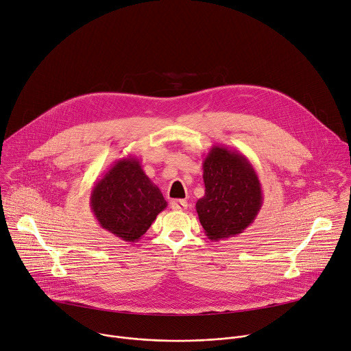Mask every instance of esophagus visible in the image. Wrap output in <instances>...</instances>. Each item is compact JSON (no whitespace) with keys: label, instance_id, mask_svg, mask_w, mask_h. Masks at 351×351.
<instances>
[{"label":"esophagus","instance_id":"obj_1","mask_svg":"<svg viewBox=\"0 0 351 351\" xmlns=\"http://www.w3.org/2000/svg\"><path fill=\"white\" fill-rule=\"evenodd\" d=\"M170 206H171L173 210H180L181 212V210H185L188 208V204L184 199H174V201H171Z\"/></svg>","mask_w":351,"mask_h":351}]
</instances>
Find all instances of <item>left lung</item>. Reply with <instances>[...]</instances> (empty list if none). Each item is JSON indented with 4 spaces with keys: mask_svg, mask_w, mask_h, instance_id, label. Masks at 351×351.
<instances>
[{
    "mask_svg": "<svg viewBox=\"0 0 351 351\" xmlns=\"http://www.w3.org/2000/svg\"><path fill=\"white\" fill-rule=\"evenodd\" d=\"M205 195L195 208L212 241L236 237L254 223L262 204L255 169L236 149L213 145L204 160Z\"/></svg>",
    "mask_w": 351,
    "mask_h": 351,
    "instance_id": "8db88e82",
    "label": "left lung"
}]
</instances>
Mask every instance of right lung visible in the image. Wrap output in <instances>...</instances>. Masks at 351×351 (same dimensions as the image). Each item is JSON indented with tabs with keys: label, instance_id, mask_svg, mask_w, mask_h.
<instances>
[{
	"label": "right lung",
	"instance_id": "add662e5",
	"mask_svg": "<svg viewBox=\"0 0 351 351\" xmlns=\"http://www.w3.org/2000/svg\"><path fill=\"white\" fill-rule=\"evenodd\" d=\"M90 209L99 226L127 243H136L167 202L134 156L115 160L90 192Z\"/></svg>",
	"mask_w": 351,
	"mask_h": 351
}]
</instances>
